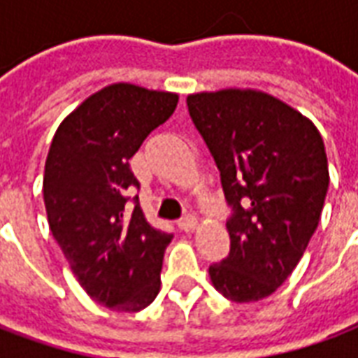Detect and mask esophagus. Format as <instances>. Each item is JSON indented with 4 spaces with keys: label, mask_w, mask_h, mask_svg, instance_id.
<instances>
[{
    "label": "esophagus",
    "mask_w": 358,
    "mask_h": 358,
    "mask_svg": "<svg viewBox=\"0 0 358 358\" xmlns=\"http://www.w3.org/2000/svg\"><path fill=\"white\" fill-rule=\"evenodd\" d=\"M178 228L182 232H192V230L197 228V220H195V217H192V215H186V217H182L178 220Z\"/></svg>",
    "instance_id": "obj_1"
}]
</instances>
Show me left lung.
Instances as JSON below:
<instances>
[{
  "mask_svg": "<svg viewBox=\"0 0 358 358\" xmlns=\"http://www.w3.org/2000/svg\"><path fill=\"white\" fill-rule=\"evenodd\" d=\"M187 110L220 171L232 215L230 253L209 266L236 303L284 284L315 234L330 184L320 132L299 110L255 90L187 95Z\"/></svg>",
  "mask_w": 358,
  "mask_h": 358,
  "instance_id": "obj_1",
  "label": "left lung"
}]
</instances>
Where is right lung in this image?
Instances as JSON below:
<instances>
[{
	"mask_svg": "<svg viewBox=\"0 0 358 358\" xmlns=\"http://www.w3.org/2000/svg\"><path fill=\"white\" fill-rule=\"evenodd\" d=\"M178 95L113 84L90 95L59 124L43 172V203L53 238L84 292L117 313H138L161 287L172 234L149 224L128 189L140 182L130 159Z\"/></svg>",
	"mask_w": 358,
	"mask_h": 358,
	"instance_id": "right-lung-1",
	"label": "right lung"
}]
</instances>
